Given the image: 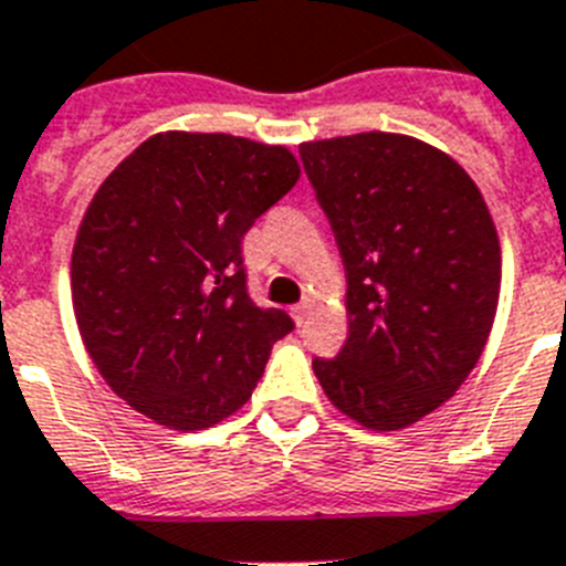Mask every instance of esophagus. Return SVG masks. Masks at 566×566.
I'll return each instance as SVG.
<instances>
[{
	"mask_svg": "<svg viewBox=\"0 0 566 566\" xmlns=\"http://www.w3.org/2000/svg\"><path fill=\"white\" fill-rule=\"evenodd\" d=\"M312 306H314V300H303V303H300V306H294V308H292L294 319H297L300 326H303V323H306V319H308V314H312Z\"/></svg>",
	"mask_w": 566,
	"mask_h": 566,
	"instance_id": "obj_1",
	"label": "esophagus"
}]
</instances>
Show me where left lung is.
<instances>
[{
  "mask_svg": "<svg viewBox=\"0 0 566 566\" xmlns=\"http://www.w3.org/2000/svg\"><path fill=\"white\" fill-rule=\"evenodd\" d=\"M345 266L348 339L314 374L337 411L402 431L459 391L490 337L502 247L451 155L399 133L300 144Z\"/></svg>",
  "mask_w": 566,
  "mask_h": 566,
  "instance_id": "left-lung-1",
  "label": "left lung"
}]
</instances>
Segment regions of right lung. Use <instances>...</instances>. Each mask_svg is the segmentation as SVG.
Instances as JSON below:
<instances>
[{
	"label": "right lung",
	"mask_w": 566,
	"mask_h": 566,
	"mask_svg": "<svg viewBox=\"0 0 566 566\" xmlns=\"http://www.w3.org/2000/svg\"><path fill=\"white\" fill-rule=\"evenodd\" d=\"M292 149L227 133H158L93 195L73 247L78 334L104 382L172 431L249 402L292 332L247 294L240 240L297 184Z\"/></svg>",
	"instance_id": "obj_1"
}]
</instances>
